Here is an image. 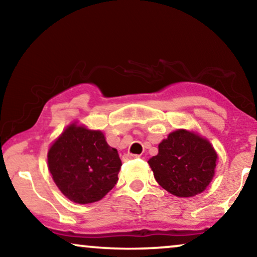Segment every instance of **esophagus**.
<instances>
[{"label":"esophagus","mask_w":257,"mask_h":257,"mask_svg":"<svg viewBox=\"0 0 257 257\" xmlns=\"http://www.w3.org/2000/svg\"><path fill=\"white\" fill-rule=\"evenodd\" d=\"M137 158H139V156H136V154H125L124 157H122V160H131V159H137Z\"/></svg>","instance_id":"esophagus-1"}]
</instances>
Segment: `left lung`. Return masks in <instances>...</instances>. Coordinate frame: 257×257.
Segmentation results:
<instances>
[{"instance_id": "1", "label": "left lung", "mask_w": 257, "mask_h": 257, "mask_svg": "<svg viewBox=\"0 0 257 257\" xmlns=\"http://www.w3.org/2000/svg\"><path fill=\"white\" fill-rule=\"evenodd\" d=\"M158 184L178 198L200 194L213 180L217 153L205 137L178 128L158 145V154L147 161Z\"/></svg>"}]
</instances>
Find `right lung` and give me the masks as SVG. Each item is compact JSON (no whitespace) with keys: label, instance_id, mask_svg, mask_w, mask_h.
<instances>
[{"label":"right lung","instance_id":"add662e5","mask_svg":"<svg viewBox=\"0 0 257 257\" xmlns=\"http://www.w3.org/2000/svg\"><path fill=\"white\" fill-rule=\"evenodd\" d=\"M121 160L100 130L78 121L63 130L48 151V168L56 186L70 201H99L114 187Z\"/></svg>","mask_w":257,"mask_h":257}]
</instances>
